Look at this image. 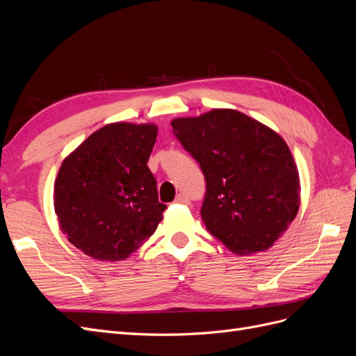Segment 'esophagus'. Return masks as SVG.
<instances>
[{"label": "esophagus", "instance_id": "1", "mask_svg": "<svg viewBox=\"0 0 356 356\" xmlns=\"http://www.w3.org/2000/svg\"><path fill=\"white\" fill-rule=\"evenodd\" d=\"M175 203H179V204H188L190 200L186 195H178L177 199H175Z\"/></svg>", "mask_w": 356, "mask_h": 356}]
</instances>
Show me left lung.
I'll use <instances>...</instances> for the list:
<instances>
[{
  "mask_svg": "<svg viewBox=\"0 0 356 356\" xmlns=\"http://www.w3.org/2000/svg\"><path fill=\"white\" fill-rule=\"evenodd\" d=\"M170 124L207 179L200 211L207 230L238 255L273 246L300 207L298 169L282 136L229 108Z\"/></svg>",
  "mask_w": 356,
  "mask_h": 356,
  "instance_id": "1",
  "label": "left lung"
}]
</instances>
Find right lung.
<instances>
[{
    "instance_id": "1",
    "label": "right lung",
    "mask_w": 356,
    "mask_h": 356,
    "mask_svg": "<svg viewBox=\"0 0 356 356\" xmlns=\"http://www.w3.org/2000/svg\"><path fill=\"white\" fill-rule=\"evenodd\" d=\"M156 138L153 123H111L62 161L55 212L62 233L86 255L124 260L156 232L166 209L147 166Z\"/></svg>"
}]
</instances>
